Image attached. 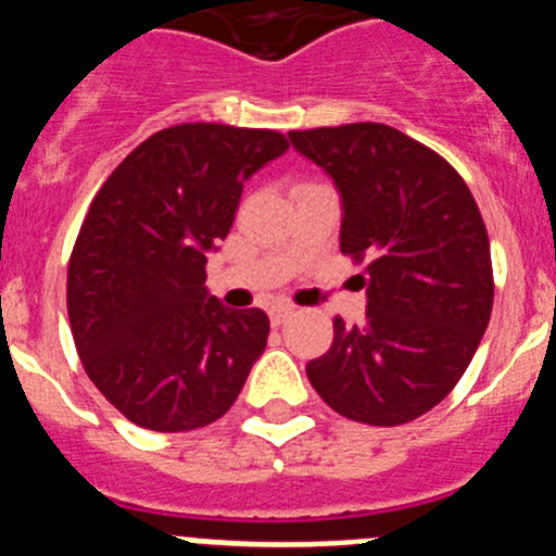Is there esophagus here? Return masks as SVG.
<instances>
[{"label": "esophagus", "instance_id": "34e87169", "mask_svg": "<svg viewBox=\"0 0 556 556\" xmlns=\"http://www.w3.org/2000/svg\"><path fill=\"white\" fill-rule=\"evenodd\" d=\"M291 316H293V307H288V305L271 307V325L274 327L285 325V321H288V318H291Z\"/></svg>", "mask_w": 556, "mask_h": 556}]
</instances>
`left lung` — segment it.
I'll return each instance as SVG.
<instances>
[{"mask_svg":"<svg viewBox=\"0 0 556 556\" xmlns=\"http://www.w3.org/2000/svg\"><path fill=\"white\" fill-rule=\"evenodd\" d=\"M341 198L344 254L369 260L364 325L336 318V338L307 364L318 397L341 417L403 425L451 394L492 313L481 212L442 156L380 123L291 131Z\"/></svg>","mask_w":556,"mask_h":556,"instance_id":"8db88e82","label":"left lung"}]
</instances>
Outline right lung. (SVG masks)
<instances>
[{
    "label": "right lung",
    "instance_id": "1",
    "mask_svg": "<svg viewBox=\"0 0 556 556\" xmlns=\"http://www.w3.org/2000/svg\"><path fill=\"white\" fill-rule=\"evenodd\" d=\"M285 151L277 131L176 125L128 153L91 201L66 277L72 336L91 383L139 428L215 422L263 355L268 316L210 296L206 254L245 181Z\"/></svg>",
    "mask_w": 556,
    "mask_h": 556
}]
</instances>
